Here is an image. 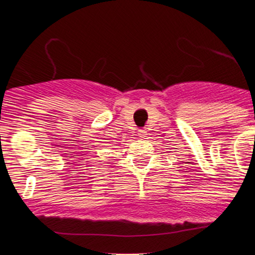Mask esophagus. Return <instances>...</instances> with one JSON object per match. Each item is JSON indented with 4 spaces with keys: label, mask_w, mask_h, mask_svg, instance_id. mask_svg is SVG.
Wrapping results in <instances>:
<instances>
[{
    "label": "esophagus",
    "mask_w": 255,
    "mask_h": 255,
    "mask_svg": "<svg viewBox=\"0 0 255 255\" xmlns=\"http://www.w3.org/2000/svg\"><path fill=\"white\" fill-rule=\"evenodd\" d=\"M146 130L145 128H140V130H138V136H139L140 139H144V138L146 137Z\"/></svg>",
    "instance_id": "obj_1"
}]
</instances>
